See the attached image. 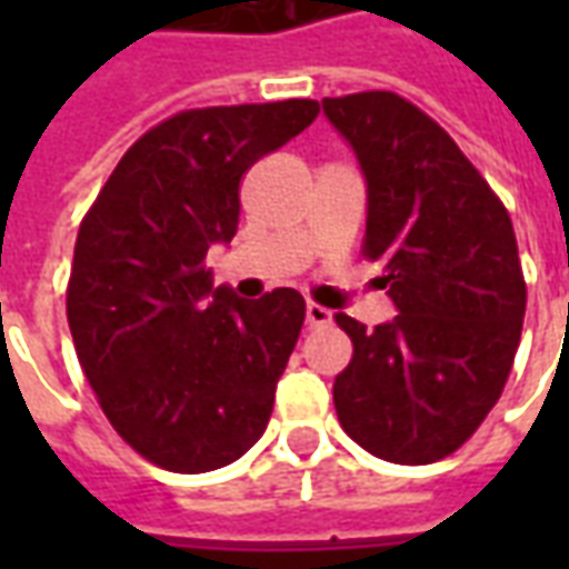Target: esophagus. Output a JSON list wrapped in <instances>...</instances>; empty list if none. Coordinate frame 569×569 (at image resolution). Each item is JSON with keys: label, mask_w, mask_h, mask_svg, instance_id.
I'll return each instance as SVG.
<instances>
[{"label": "esophagus", "mask_w": 569, "mask_h": 569, "mask_svg": "<svg viewBox=\"0 0 569 569\" xmlns=\"http://www.w3.org/2000/svg\"><path fill=\"white\" fill-rule=\"evenodd\" d=\"M305 320H308L310 329H320V326H329V322H332V310H326L322 305L308 301V308H305Z\"/></svg>", "instance_id": "esophagus-1"}]
</instances>
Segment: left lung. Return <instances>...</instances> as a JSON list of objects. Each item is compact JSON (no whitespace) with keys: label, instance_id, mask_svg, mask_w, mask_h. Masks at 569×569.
<instances>
[{"label":"left lung","instance_id":"1","mask_svg":"<svg viewBox=\"0 0 569 569\" xmlns=\"http://www.w3.org/2000/svg\"><path fill=\"white\" fill-rule=\"evenodd\" d=\"M322 112L366 173L362 256L381 261L399 308L375 329L335 313L353 345L335 411L375 457L436 463L481 427L512 371L527 305L512 219L448 130L406 97H326Z\"/></svg>","mask_w":569,"mask_h":569}]
</instances>
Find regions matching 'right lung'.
I'll return each instance as SVG.
<instances>
[{
	"label": "right lung",
	"instance_id": "1",
	"mask_svg": "<svg viewBox=\"0 0 569 569\" xmlns=\"http://www.w3.org/2000/svg\"><path fill=\"white\" fill-rule=\"evenodd\" d=\"M317 116V100L176 112L124 151L81 219L72 345L112 429L149 463L210 472L243 457L271 420L305 298L212 289L207 249L237 234L249 167Z\"/></svg>",
	"mask_w": 569,
	"mask_h": 569
}]
</instances>
